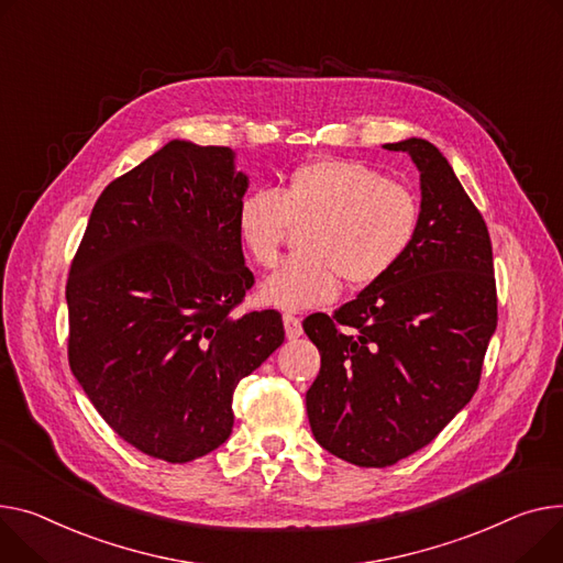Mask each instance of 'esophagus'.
Returning a JSON list of instances; mask_svg holds the SVG:
<instances>
[{"instance_id":"esophagus-1","label":"esophagus","mask_w":563,"mask_h":563,"mask_svg":"<svg viewBox=\"0 0 563 563\" xmlns=\"http://www.w3.org/2000/svg\"><path fill=\"white\" fill-rule=\"evenodd\" d=\"M283 323H285V334H287V340H298V336L303 334L301 319H298V317L285 314V317H283Z\"/></svg>"}]
</instances>
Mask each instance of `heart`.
Segmentation results:
<instances>
[{
    "instance_id": "heart-1",
    "label": "heart",
    "mask_w": 563,
    "mask_h": 563,
    "mask_svg": "<svg viewBox=\"0 0 563 563\" xmlns=\"http://www.w3.org/2000/svg\"><path fill=\"white\" fill-rule=\"evenodd\" d=\"M303 255L287 260L260 287V298L280 310L325 306L349 287L385 278L415 244L421 206L409 187L355 161L321 158L296 167L278 190L249 192L235 214L246 255L272 269L289 227Z\"/></svg>"
}]
</instances>
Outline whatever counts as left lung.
<instances>
[{
	"label": "left lung",
	"instance_id": "1",
	"mask_svg": "<svg viewBox=\"0 0 563 563\" xmlns=\"http://www.w3.org/2000/svg\"><path fill=\"white\" fill-rule=\"evenodd\" d=\"M421 172V227L398 265L303 330L321 353L306 394L328 453L385 468L421 451L473 398L498 323L486 223L453 167L421 137L385 144Z\"/></svg>",
	"mask_w": 563,
	"mask_h": 563
}]
</instances>
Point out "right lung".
Listing matches in <instances>:
<instances>
[{"mask_svg": "<svg viewBox=\"0 0 563 563\" xmlns=\"http://www.w3.org/2000/svg\"><path fill=\"white\" fill-rule=\"evenodd\" d=\"M246 187L233 148L172 140L106 187L71 260L69 368L148 457L185 464L227 441L238 383L285 340L280 312H238Z\"/></svg>", "mask_w": 563, "mask_h": 563, "instance_id": "right-lung-1", "label": "right lung"}]
</instances>
